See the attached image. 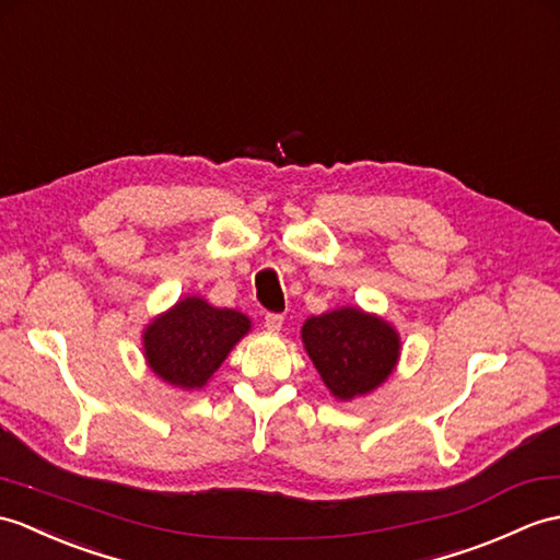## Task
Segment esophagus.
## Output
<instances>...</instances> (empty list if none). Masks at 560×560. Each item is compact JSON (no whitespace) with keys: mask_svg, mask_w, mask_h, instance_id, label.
I'll return each instance as SVG.
<instances>
[{"mask_svg":"<svg viewBox=\"0 0 560 560\" xmlns=\"http://www.w3.org/2000/svg\"><path fill=\"white\" fill-rule=\"evenodd\" d=\"M281 327H283V317L275 315V312H269V315L265 317V329L271 334H279Z\"/></svg>","mask_w":560,"mask_h":560,"instance_id":"esophagus-1","label":"esophagus"}]
</instances>
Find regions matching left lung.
I'll list each match as a JSON object with an SVG mask.
<instances>
[{"instance_id":"left-lung-1","label":"left lung","mask_w":560,"mask_h":560,"mask_svg":"<svg viewBox=\"0 0 560 560\" xmlns=\"http://www.w3.org/2000/svg\"><path fill=\"white\" fill-rule=\"evenodd\" d=\"M303 346L336 400L376 392L394 374L400 336L392 322L353 305L305 319Z\"/></svg>"}]
</instances>
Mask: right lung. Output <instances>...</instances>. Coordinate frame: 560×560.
<instances>
[{"label": "right lung", "mask_w": 560, "mask_h": 560, "mask_svg": "<svg viewBox=\"0 0 560 560\" xmlns=\"http://www.w3.org/2000/svg\"><path fill=\"white\" fill-rule=\"evenodd\" d=\"M250 327V317L238 310L186 295L142 329V355L162 382L198 392Z\"/></svg>", "instance_id": "add662e5"}]
</instances>
